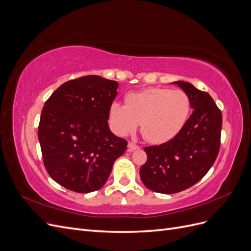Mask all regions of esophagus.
I'll use <instances>...</instances> for the list:
<instances>
[{
  "mask_svg": "<svg viewBox=\"0 0 251 251\" xmlns=\"http://www.w3.org/2000/svg\"><path fill=\"white\" fill-rule=\"evenodd\" d=\"M137 149H139V147L137 146V144H135L134 142H128V144H127V151H135V150H137Z\"/></svg>",
  "mask_w": 251,
  "mask_h": 251,
  "instance_id": "esophagus-1",
  "label": "esophagus"
}]
</instances>
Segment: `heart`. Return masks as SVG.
Wrapping results in <instances>:
<instances>
[{"label": "heart", "instance_id": "1", "mask_svg": "<svg viewBox=\"0 0 251 251\" xmlns=\"http://www.w3.org/2000/svg\"><path fill=\"white\" fill-rule=\"evenodd\" d=\"M191 110V100L184 91L150 88L128 94L126 104L112 102L109 119L113 130L120 136L134 133L140 124L144 139L163 143L181 132Z\"/></svg>", "mask_w": 251, "mask_h": 251}]
</instances>
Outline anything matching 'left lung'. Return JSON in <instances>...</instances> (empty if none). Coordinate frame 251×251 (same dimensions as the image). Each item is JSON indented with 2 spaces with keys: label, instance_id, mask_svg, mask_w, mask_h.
Listing matches in <instances>:
<instances>
[{
  "label": "left lung",
  "instance_id": "8db88e82",
  "mask_svg": "<svg viewBox=\"0 0 251 251\" xmlns=\"http://www.w3.org/2000/svg\"><path fill=\"white\" fill-rule=\"evenodd\" d=\"M174 83L189 96L194 112L176 137L144 148L148 160L140 168L144 185L168 195L184 191L206 175L219 154L222 128V113L208 93L186 81Z\"/></svg>",
  "mask_w": 251,
  "mask_h": 251
}]
</instances>
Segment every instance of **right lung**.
I'll use <instances>...</instances> for the list:
<instances>
[{
    "mask_svg": "<svg viewBox=\"0 0 251 251\" xmlns=\"http://www.w3.org/2000/svg\"><path fill=\"white\" fill-rule=\"evenodd\" d=\"M117 88L115 80L87 75L63 83L45 102L37 132L44 165L67 189L98 191L126 150L108 125Z\"/></svg>",
    "mask_w": 251,
    "mask_h": 251,
    "instance_id": "right-lung-1",
    "label": "right lung"
}]
</instances>
